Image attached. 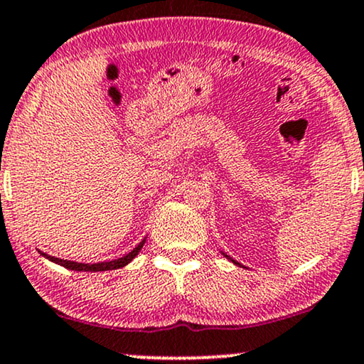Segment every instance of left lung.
Here are the masks:
<instances>
[{
	"label": "left lung",
	"mask_w": 364,
	"mask_h": 364,
	"mask_svg": "<svg viewBox=\"0 0 364 364\" xmlns=\"http://www.w3.org/2000/svg\"><path fill=\"white\" fill-rule=\"evenodd\" d=\"M222 254H224V252H222ZM224 256L227 257V259H230L232 262H234V264H239V262H237V261H234V259H232V257H230V256H227V254H224ZM239 266H240V264H239Z\"/></svg>",
	"instance_id": "obj_1"
}]
</instances>
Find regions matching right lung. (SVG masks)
Masks as SVG:
<instances>
[{"label":"right lung","mask_w":364,"mask_h":364,"mask_svg":"<svg viewBox=\"0 0 364 364\" xmlns=\"http://www.w3.org/2000/svg\"><path fill=\"white\" fill-rule=\"evenodd\" d=\"M144 244H146V239H144L137 247H134L129 254H125V256L118 257V259L103 261V262H93V264H86V262H76V261H68V259H59V257L49 256V254H46V252H42V251H41V254H42L43 257H47V259H49V261L55 262V264L64 266V268H68V269H73V271H91V273H98V271H110V269L124 268V266L129 264V262L132 261L135 256H137V254L140 252V249L144 247Z\"/></svg>","instance_id":"obj_1"}]
</instances>
